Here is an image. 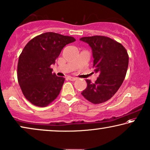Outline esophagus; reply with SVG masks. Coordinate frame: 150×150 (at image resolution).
Segmentation results:
<instances>
[{
    "instance_id": "esophagus-1",
    "label": "esophagus",
    "mask_w": 150,
    "mask_h": 150,
    "mask_svg": "<svg viewBox=\"0 0 150 150\" xmlns=\"http://www.w3.org/2000/svg\"><path fill=\"white\" fill-rule=\"evenodd\" d=\"M69 79L70 80V81H75V80L77 79V78L73 77H69Z\"/></svg>"
}]
</instances>
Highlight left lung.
<instances>
[{
    "label": "left lung",
    "mask_w": 150,
    "mask_h": 150,
    "mask_svg": "<svg viewBox=\"0 0 150 150\" xmlns=\"http://www.w3.org/2000/svg\"><path fill=\"white\" fill-rule=\"evenodd\" d=\"M80 41L91 47L94 72L99 73L94 83L86 79L87 88L81 94L94 104L106 102L123 83L128 66V55L121 43L104 36L85 37Z\"/></svg>",
    "instance_id": "8db88e82"
}]
</instances>
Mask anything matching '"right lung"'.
Segmentation results:
<instances>
[{"mask_svg":"<svg viewBox=\"0 0 150 150\" xmlns=\"http://www.w3.org/2000/svg\"><path fill=\"white\" fill-rule=\"evenodd\" d=\"M75 41L73 37L45 33L31 39L19 56L18 80L25 98L38 107H45L59 95L64 78L52 73V64L63 47Z\"/></svg>","mask_w":150,"mask_h":150,"instance_id":"add662e5","label":"right lung"}]
</instances>
